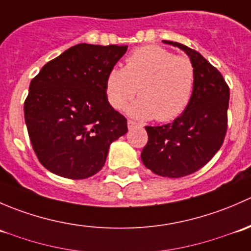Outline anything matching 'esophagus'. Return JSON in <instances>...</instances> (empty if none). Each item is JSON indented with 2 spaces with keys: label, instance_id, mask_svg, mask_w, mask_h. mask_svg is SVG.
<instances>
[{
  "label": "esophagus",
  "instance_id": "esophagus-1",
  "mask_svg": "<svg viewBox=\"0 0 251 251\" xmlns=\"http://www.w3.org/2000/svg\"><path fill=\"white\" fill-rule=\"evenodd\" d=\"M137 126H138V124L136 123V121H132V120L127 121V127L130 128V130H131V128H133V127H137Z\"/></svg>",
  "mask_w": 251,
  "mask_h": 251
}]
</instances>
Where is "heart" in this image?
I'll return each mask as SVG.
<instances>
[{
    "instance_id": "obj_1",
    "label": "heart",
    "mask_w": 251,
    "mask_h": 251,
    "mask_svg": "<svg viewBox=\"0 0 251 251\" xmlns=\"http://www.w3.org/2000/svg\"><path fill=\"white\" fill-rule=\"evenodd\" d=\"M194 80V65L188 57L148 45L133 50L124 69L111 68L105 77V95L114 109L123 110L138 91L141 98L128 113L137 119L166 123L188 107Z\"/></svg>"
}]
</instances>
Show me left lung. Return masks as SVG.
<instances>
[{
	"label": "left lung",
	"mask_w": 251,
	"mask_h": 251,
	"mask_svg": "<svg viewBox=\"0 0 251 251\" xmlns=\"http://www.w3.org/2000/svg\"><path fill=\"white\" fill-rule=\"evenodd\" d=\"M164 44L181 48L193 63V93L188 107L174 123L146 126L148 142L141 158L154 174L178 178L203 168L221 148L227 132L229 87L199 52L178 42Z\"/></svg>",
	"instance_id": "8db88e82"
}]
</instances>
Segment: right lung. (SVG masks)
<instances>
[{
  "label": "right lung",
  "instance_id": "add662e5",
  "mask_svg": "<svg viewBox=\"0 0 251 251\" xmlns=\"http://www.w3.org/2000/svg\"><path fill=\"white\" fill-rule=\"evenodd\" d=\"M127 46L78 44L42 67L30 82L25 124L40 163L72 179L104 166L111 142L127 132V120L109 104L105 77Z\"/></svg>",
  "mask_w": 251,
  "mask_h": 251
}]
</instances>
